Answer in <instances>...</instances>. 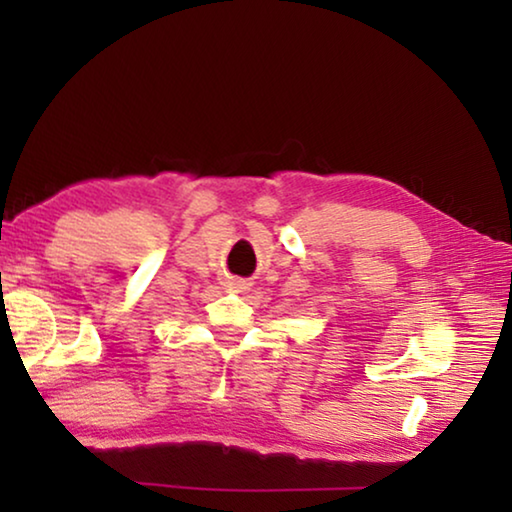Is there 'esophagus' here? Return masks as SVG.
Masks as SVG:
<instances>
[{"label":"esophagus","mask_w":512,"mask_h":512,"mask_svg":"<svg viewBox=\"0 0 512 512\" xmlns=\"http://www.w3.org/2000/svg\"><path fill=\"white\" fill-rule=\"evenodd\" d=\"M228 287H232V289H241V287H244V282H241V280H228Z\"/></svg>","instance_id":"34e87169"}]
</instances>
